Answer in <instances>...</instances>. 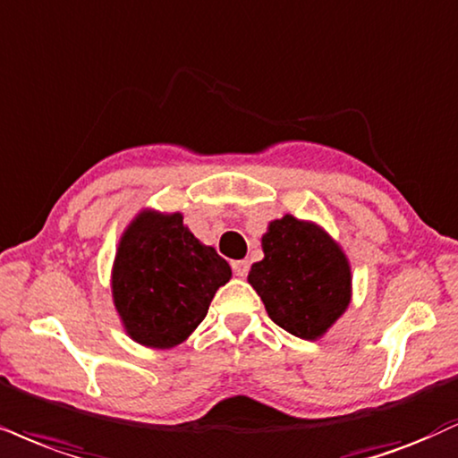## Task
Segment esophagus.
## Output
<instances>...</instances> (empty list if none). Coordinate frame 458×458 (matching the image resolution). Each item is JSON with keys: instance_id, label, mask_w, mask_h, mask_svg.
Returning a JSON list of instances; mask_svg holds the SVG:
<instances>
[{"instance_id": "1", "label": "esophagus", "mask_w": 458, "mask_h": 458, "mask_svg": "<svg viewBox=\"0 0 458 458\" xmlns=\"http://www.w3.org/2000/svg\"><path fill=\"white\" fill-rule=\"evenodd\" d=\"M233 271H234L236 277H247V273H250V262H247V260L233 262Z\"/></svg>"}]
</instances>
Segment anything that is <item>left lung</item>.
<instances>
[{"label":"left lung","instance_id":"left-lung-1","mask_svg":"<svg viewBox=\"0 0 458 458\" xmlns=\"http://www.w3.org/2000/svg\"><path fill=\"white\" fill-rule=\"evenodd\" d=\"M264 258L247 282L258 292L268 318L294 337L313 341L348 310L350 262L322 228L284 215L262 236Z\"/></svg>","mask_w":458,"mask_h":458}]
</instances>
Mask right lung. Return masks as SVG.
<instances>
[{"mask_svg":"<svg viewBox=\"0 0 458 458\" xmlns=\"http://www.w3.org/2000/svg\"><path fill=\"white\" fill-rule=\"evenodd\" d=\"M230 277V264L185 228L183 215L142 211L119 241L113 301L136 344L166 350L194 333Z\"/></svg>","mask_w":458,"mask_h":458,"instance_id":"obj_1","label":"right lung"}]
</instances>
